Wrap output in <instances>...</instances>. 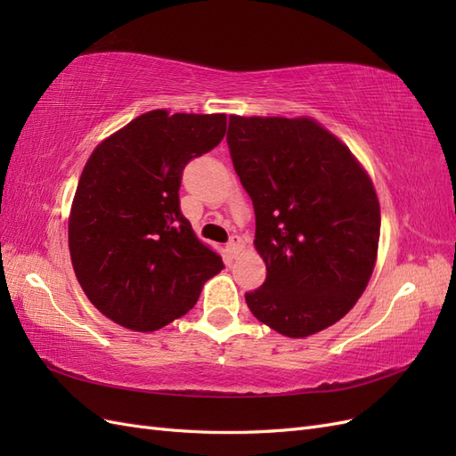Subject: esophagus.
Returning a JSON list of instances; mask_svg holds the SVG:
<instances>
[{
  "instance_id": "esophagus-1",
  "label": "esophagus",
  "mask_w": 456,
  "mask_h": 456,
  "mask_svg": "<svg viewBox=\"0 0 456 456\" xmlns=\"http://www.w3.org/2000/svg\"><path fill=\"white\" fill-rule=\"evenodd\" d=\"M228 251L236 256L240 251H241V247H243V241H241V238H238V236H232V240L228 241Z\"/></svg>"
}]
</instances>
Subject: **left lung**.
Instances as JSON below:
<instances>
[{
  "instance_id": "obj_1",
  "label": "left lung",
  "mask_w": 456,
  "mask_h": 456,
  "mask_svg": "<svg viewBox=\"0 0 456 456\" xmlns=\"http://www.w3.org/2000/svg\"><path fill=\"white\" fill-rule=\"evenodd\" d=\"M226 141L266 262L247 306L285 337L320 333L354 308L375 268V186L348 146L310 118L230 116Z\"/></svg>"
}]
</instances>
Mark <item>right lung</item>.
Listing matches in <instances>:
<instances>
[{"label": "right lung", "mask_w": 456, "mask_h": 456, "mask_svg": "<svg viewBox=\"0 0 456 456\" xmlns=\"http://www.w3.org/2000/svg\"><path fill=\"white\" fill-rule=\"evenodd\" d=\"M226 133V114L151 110L94 148L68 220L76 278L96 310L133 330L194 308L224 268L181 213L183 171Z\"/></svg>", "instance_id": "right-lung-1"}]
</instances>
